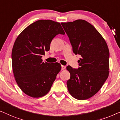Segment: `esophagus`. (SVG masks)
I'll list each match as a JSON object with an SVG mask.
<instances>
[{"label": "esophagus", "instance_id": "34e87169", "mask_svg": "<svg viewBox=\"0 0 120 120\" xmlns=\"http://www.w3.org/2000/svg\"><path fill=\"white\" fill-rule=\"evenodd\" d=\"M66 68L65 66H64V65H61V70H65Z\"/></svg>", "mask_w": 120, "mask_h": 120}]
</instances>
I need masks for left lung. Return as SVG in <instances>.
<instances>
[{
	"instance_id": "left-lung-1",
	"label": "left lung",
	"mask_w": 120,
	"mask_h": 120,
	"mask_svg": "<svg viewBox=\"0 0 120 120\" xmlns=\"http://www.w3.org/2000/svg\"><path fill=\"white\" fill-rule=\"evenodd\" d=\"M68 35L75 54L81 55L79 67H66L70 73L67 89L72 97L85 100L97 94L109 73L108 45L94 27L85 20L61 23Z\"/></svg>"
}]
</instances>
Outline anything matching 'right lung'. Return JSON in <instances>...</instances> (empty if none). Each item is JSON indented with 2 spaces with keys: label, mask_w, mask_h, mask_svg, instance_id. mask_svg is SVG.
Here are the masks:
<instances>
[{
  "label": "right lung",
  "mask_w": 120,
  "mask_h": 120,
  "mask_svg": "<svg viewBox=\"0 0 120 120\" xmlns=\"http://www.w3.org/2000/svg\"><path fill=\"white\" fill-rule=\"evenodd\" d=\"M59 34H65L60 23L39 20L25 28L17 38L12 50L13 73L18 86L28 96H45L60 71L59 63H45L41 59L49 50L53 38Z\"/></svg>",
  "instance_id": "add662e5"
}]
</instances>
